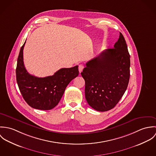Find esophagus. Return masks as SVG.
Returning a JSON list of instances; mask_svg holds the SVG:
<instances>
[{
  "mask_svg": "<svg viewBox=\"0 0 156 156\" xmlns=\"http://www.w3.org/2000/svg\"><path fill=\"white\" fill-rule=\"evenodd\" d=\"M84 68V66L82 65V64H80L79 66V73H81L82 71V70Z\"/></svg>",
  "mask_w": 156,
  "mask_h": 156,
  "instance_id": "1",
  "label": "esophagus"
}]
</instances>
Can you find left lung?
<instances>
[{"mask_svg": "<svg viewBox=\"0 0 156 156\" xmlns=\"http://www.w3.org/2000/svg\"><path fill=\"white\" fill-rule=\"evenodd\" d=\"M130 56L120 32L114 48L106 49L90 60L81 75L85 81V98L94 109H113L126 90L130 79Z\"/></svg>", "mask_w": 156, "mask_h": 156, "instance_id": "1", "label": "left lung"}]
</instances>
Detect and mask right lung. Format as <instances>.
Returning a JSON list of instances; mask_svg holds the SVG:
<instances>
[{
	"label": "right lung",
	"instance_id": "1",
	"mask_svg": "<svg viewBox=\"0 0 156 156\" xmlns=\"http://www.w3.org/2000/svg\"><path fill=\"white\" fill-rule=\"evenodd\" d=\"M24 42L20 48L16 68L17 82L25 101L32 108L50 110L62 98L69 83L79 75L78 66L61 68L54 75L38 77L30 74L23 62Z\"/></svg>",
	"mask_w": 156,
	"mask_h": 156
}]
</instances>
